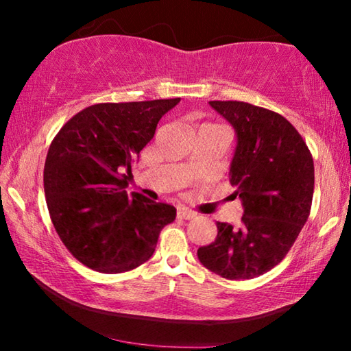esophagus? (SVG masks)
Wrapping results in <instances>:
<instances>
[{
	"label": "esophagus",
	"mask_w": 351,
	"mask_h": 351,
	"mask_svg": "<svg viewBox=\"0 0 351 351\" xmlns=\"http://www.w3.org/2000/svg\"><path fill=\"white\" fill-rule=\"evenodd\" d=\"M176 215H178V218H182V219H192L197 217V213L190 209H186V207H180L176 212Z\"/></svg>",
	"instance_id": "34e87169"
}]
</instances>
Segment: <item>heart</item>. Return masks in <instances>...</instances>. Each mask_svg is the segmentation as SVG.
Wrapping results in <instances>:
<instances>
[{"mask_svg": "<svg viewBox=\"0 0 351 351\" xmlns=\"http://www.w3.org/2000/svg\"><path fill=\"white\" fill-rule=\"evenodd\" d=\"M201 127H218V125H215V123H209V122H206V123H203V125H201ZM199 127V128H201Z\"/></svg>", "mask_w": 351, "mask_h": 351, "instance_id": "b5f03b06", "label": "heart"}]
</instances>
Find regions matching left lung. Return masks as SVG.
Returning a JSON list of instances; mask_svg holds the SVG:
<instances>
[{"instance_id": "1", "label": "left lung", "mask_w": 351, "mask_h": 351, "mask_svg": "<svg viewBox=\"0 0 351 351\" xmlns=\"http://www.w3.org/2000/svg\"><path fill=\"white\" fill-rule=\"evenodd\" d=\"M237 132L229 181L245 207L240 228L217 221V239L198 249L207 269L229 280L258 277L287 257L310 217L314 162L282 114L239 100L209 102Z\"/></svg>"}]
</instances>
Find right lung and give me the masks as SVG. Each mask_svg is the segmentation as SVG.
Segmentation results:
<instances>
[{
	"label": "right lung",
	"instance_id": "add662e5",
	"mask_svg": "<svg viewBox=\"0 0 351 351\" xmlns=\"http://www.w3.org/2000/svg\"><path fill=\"white\" fill-rule=\"evenodd\" d=\"M176 99L96 104L52 139L45 162L51 221L68 251L94 271L119 274L152 257L173 206L127 193L132 164Z\"/></svg>",
	"mask_w": 351,
	"mask_h": 351
}]
</instances>
